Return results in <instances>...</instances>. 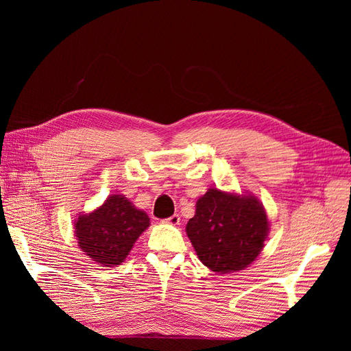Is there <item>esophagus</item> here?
I'll return each instance as SVG.
<instances>
[{"instance_id": "obj_1", "label": "esophagus", "mask_w": 351, "mask_h": 351, "mask_svg": "<svg viewBox=\"0 0 351 351\" xmlns=\"http://www.w3.org/2000/svg\"><path fill=\"white\" fill-rule=\"evenodd\" d=\"M162 222H164V224H169V226H178L180 224V215L174 214V215H171L169 218L164 219Z\"/></svg>"}]
</instances>
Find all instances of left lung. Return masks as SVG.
<instances>
[{
	"label": "left lung",
	"mask_w": 351,
	"mask_h": 351,
	"mask_svg": "<svg viewBox=\"0 0 351 351\" xmlns=\"http://www.w3.org/2000/svg\"><path fill=\"white\" fill-rule=\"evenodd\" d=\"M268 231L267 212L256 197L219 189H208L197 199L195 217L186 226L200 262L218 274L247 268L259 256Z\"/></svg>",
	"instance_id": "1"
}]
</instances>
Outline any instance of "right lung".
I'll return each mask as SVG.
<instances>
[{
    "mask_svg": "<svg viewBox=\"0 0 351 351\" xmlns=\"http://www.w3.org/2000/svg\"><path fill=\"white\" fill-rule=\"evenodd\" d=\"M151 226L146 212L123 195H111L89 214L74 221V236L86 256L101 267H117L125 261L133 244Z\"/></svg>",
    "mask_w": 351,
    "mask_h": 351,
    "instance_id": "add662e5",
    "label": "right lung"
}]
</instances>
